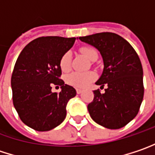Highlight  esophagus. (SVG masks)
<instances>
[{"label":"esophagus","mask_w":155,"mask_h":155,"mask_svg":"<svg viewBox=\"0 0 155 155\" xmlns=\"http://www.w3.org/2000/svg\"><path fill=\"white\" fill-rule=\"evenodd\" d=\"M76 92H77V94H81L83 92V90L82 89H80V88H77L76 89Z\"/></svg>","instance_id":"obj_1"}]
</instances>
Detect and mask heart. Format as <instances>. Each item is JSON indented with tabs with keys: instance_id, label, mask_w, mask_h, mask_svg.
<instances>
[{
	"instance_id": "heart-1",
	"label": "heart",
	"mask_w": 155,
	"mask_h": 155,
	"mask_svg": "<svg viewBox=\"0 0 155 155\" xmlns=\"http://www.w3.org/2000/svg\"><path fill=\"white\" fill-rule=\"evenodd\" d=\"M81 52L86 56L90 60H96L97 59V51L92 47L84 46L81 47ZM59 67L63 72H68L71 68V53L70 51H66L59 59ZM96 74L94 72L88 71L84 73L80 72H73L68 74L66 76V81L69 85L79 88L85 87L89 85L92 81L96 80Z\"/></svg>"
}]
</instances>
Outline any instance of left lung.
Segmentation results:
<instances>
[{
	"label": "left lung",
	"instance_id": "8db88e82",
	"mask_svg": "<svg viewBox=\"0 0 155 155\" xmlns=\"http://www.w3.org/2000/svg\"><path fill=\"white\" fill-rule=\"evenodd\" d=\"M80 40L95 46L104 64L102 76L96 82L104 87V94L94 91L87 105L92 119L108 129H119L137 116L144 96L143 69L140 59L132 45L119 35L101 32Z\"/></svg>",
	"mask_w": 155,
	"mask_h": 155
}]
</instances>
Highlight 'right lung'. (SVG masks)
<instances>
[{"mask_svg":"<svg viewBox=\"0 0 155 155\" xmlns=\"http://www.w3.org/2000/svg\"><path fill=\"white\" fill-rule=\"evenodd\" d=\"M75 38L41 37L29 43L16 59L11 76L12 99L20 119L38 132L62 123L67 104L76 90L60 79L59 59L74 45ZM60 86L59 93L51 87Z\"/></svg>","mask_w":155,"mask_h":155,"instance_id":"1","label":"right lung"}]
</instances>
